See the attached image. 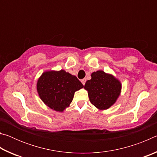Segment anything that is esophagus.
<instances>
[{
	"instance_id": "obj_1",
	"label": "esophagus",
	"mask_w": 157,
	"mask_h": 157,
	"mask_svg": "<svg viewBox=\"0 0 157 157\" xmlns=\"http://www.w3.org/2000/svg\"><path fill=\"white\" fill-rule=\"evenodd\" d=\"M86 79H82V80H81V82H82V83L83 84V85H84L85 84V82H86Z\"/></svg>"
}]
</instances>
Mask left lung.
I'll use <instances>...</instances> for the list:
<instances>
[{
    "label": "left lung",
    "instance_id": "obj_1",
    "mask_svg": "<svg viewBox=\"0 0 157 157\" xmlns=\"http://www.w3.org/2000/svg\"><path fill=\"white\" fill-rule=\"evenodd\" d=\"M84 89L88 91L89 100L98 109H107L116 102L121 91V84L112 75L102 71L91 74Z\"/></svg>",
    "mask_w": 157,
    "mask_h": 157
}]
</instances>
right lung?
I'll return each mask as SVG.
<instances>
[{
    "label": "right lung",
    "instance_id": "add662e5",
    "mask_svg": "<svg viewBox=\"0 0 157 157\" xmlns=\"http://www.w3.org/2000/svg\"><path fill=\"white\" fill-rule=\"evenodd\" d=\"M83 87L75 75L63 70L44 72L36 84L41 100L50 109L60 112L71 104L75 92Z\"/></svg>",
    "mask_w": 157,
    "mask_h": 157
}]
</instances>
